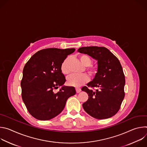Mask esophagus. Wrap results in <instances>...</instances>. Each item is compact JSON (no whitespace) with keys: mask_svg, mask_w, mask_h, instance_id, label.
Returning <instances> with one entry per match:
<instances>
[{"mask_svg":"<svg viewBox=\"0 0 147 147\" xmlns=\"http://www.w3.org/2000/svg\"><path fill=\"white\" fill-rule=\"evenodd\" d=\"M76 92H77V93H79V92H80L81 91V90L80 88H76Z\"/></svg>","mask_w":147,"mask_h":147,"instance_id":"esophagus-1","label":"esophagus"}]
</instances>
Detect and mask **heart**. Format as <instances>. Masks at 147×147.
<instances>
[{"mask_svg":"<svg viewBox=\"0 0 147 147\" xmlns=\"http://www.w3.org/2000/svg\"><path fill=\"white\" fill-rule=\"evenodd\" d=\"M79 59L82 63V64L86 67V70L92 76H95L98 72V68L96 66L91 65L92 63L91 58L87 55L82 54L80 55ZM69 61V57L66 58L62 62L60 66V70L61 73L67 75L69 74L70 71L68 67V63ZM89 80L88 76L86 74H72L67 77V84L70 86L75 87H79L86 83Z\"/></svg>","mask_w":147,"mask_h":147,"instance_id":"heart-1","label":"heart"}]
</instances>
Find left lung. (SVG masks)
<instances>
[{"mask_svg": "<svg viewBox=\"0 0 147 147\" xmlns=\"http://www.w3.org/2000/svg\"><path fill=\"white\" fill-rule=\"evenodd\" d=\"M98 61V72L87 86L81 89L88 95V100L82 104L84 111L97 119L112 117L120 109L124 98L125 77L119 59L105 47H87L78 49Z\"/></svg>", "mask_w": 147, "mask_h": 147, "instance_id": "8db88e82", "label": "left lung"}]
</instances>
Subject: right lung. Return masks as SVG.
I'll return each instance as SVG.
<instances>
[{
	"mask_svg": "<svg viewBox=\"0 0 147 147\" xmlns=\"http://www.w3.org/2000/svg\"><path fill=\"white\" fill-rule=\"evenodd\" d=\"M74 48H47L35 53L27 62L21 81L23 100L28 112L40 120H50L63 110L67 99L75 95L74 87L63 85L62 62ZM62 86L57 93L54 90Z\"/></svg>",
	"mask_w": 147,
	"mask_h": 147,
	"instance_id": "right-lung-1",
	"label": "right lung"
}]
</instances>
